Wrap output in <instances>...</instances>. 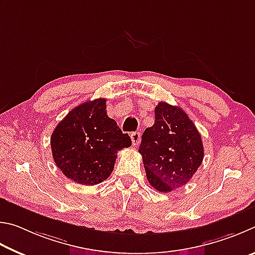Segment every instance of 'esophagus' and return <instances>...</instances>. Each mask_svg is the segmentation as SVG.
I'll list each match as a JSON object with an SVG mask.
<instances>
[{
    "label": "esophagus",
    "instance_id": "obj_1",
    "mask_svg": "<svg viewBox=\"0 0 255 255\" xmlns=\"http://www.w3.org/2000/svg\"><path fill=\"white\" fill-rule=\"evenodd\" d=\"M131 140H132L133 145L139 144L140 141H141L140 132H133V133H131Z\"/></svg>",
    "mask_w": 255,
    "mask_h": 255
}]
</instances>
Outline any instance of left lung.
<instances>
[{
	"label": "left lung",
	"instance_id": "obj_1",
	"mask_svg": "<svg viewBox=\"0 0 255 255\" xmlns=\"http://www.w3.org/2000/svg\"><path fill=\"white\" fill-rule=\"evenodd\" d=\"M154 114V124L142 134L139 152L149 184L169 193L193 178L203 162L204 146L197 128L180 107L160 102Z\"/></svg>",
	"mask_w": 255,
	"mask_h": 255
}]
</instances>
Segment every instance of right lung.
I'll use <instances>...</instances> for the list:
<instances>
[{"instance_id": "obj_1", "label": "right lung", "mask_w": 255, "mask_h": 255, "mask_svg": "<svg viewBox=\"0 0 255 255\" xmlns=\"http://www.w3.org/2000/svg\"><path fill=\"white\" fill-rule=\"evenodd\" d=\"M50 144L53 160L67 178L93 186L110 177L118 152L132 141L107 116L106 100L97 98L71 110L53 130Z\"/></svg>"}]
</instances>
